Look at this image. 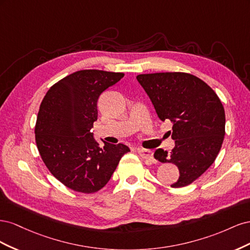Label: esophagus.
I'll use <instances>...</instances> for the list:
<instances>
[{"instance_id": "34e87169", "label": "esophagus", "mask_w": 250, "mask_h": 250, "mask_svg": "<svg viewBox=\"0 0 250 250\" xmlns=\"http://www.w3.org/2000/svg\"><path fill=\"white\" fill-rule=\"evenodd\" d=\"M138 152L141 157H143L144 160H146L147 162L150 163H154V157H153V151L149 150V149H138Z\"/></svg>"}]
</instances>
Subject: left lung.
I'll use <instances>...</instances> for the list:
<instances>
[{
	"label": "left lung",
	"instance_id": "obj_1",
	"mask_svg": "<svg viewBox=\"0 0 250 250\" xmlns=\"http://www.w3.org/2000/svg\"><path fill=\"white\" fill-rule=\"evenodd\" d=\"M137 79L163 122L170 120L175 147L162 148L154 157L175 164L178 179L172 188L192 184L213 164L225 134V112L216 93L206 82L187 73L138 75Z\"/></svg>",
	"mask_w": 250,
	"mask_h": 250
}]
</instances>
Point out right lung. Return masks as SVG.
Returning <instances> with one entry per match:
<instances>
[{
	"label": "right lung",
	"mask_w": 250,
	"mask_h": 250,
	"mask_svg": "<svg viewBox=\"0 0 250 250\" xmlns=\"http://www.w3.org/2000/svg\"><path fill=\"white\" fill-rule=\"evenodd\" d=\"M124 77L99 70L75 72L44 96L35 125L37 149L53 176L72 190L95 193L106 185L122 156L123 144L100 147L93 132L100 95Z\"/></svg>",
	"instance_id": "right-lung-1"
}]
</instances>
